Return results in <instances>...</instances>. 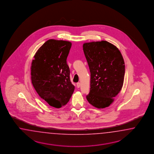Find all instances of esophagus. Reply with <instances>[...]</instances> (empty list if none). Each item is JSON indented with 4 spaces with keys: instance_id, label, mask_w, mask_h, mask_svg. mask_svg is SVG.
Returning a JSON list of instances; mask_svg holds the SVG:
<instances>
[{
    "instance_id": "obj_1",
    "label": "esophagus",
    "mask_w": 154,
    "mask_h": 154,
    "mask_svg": "<svg viewBox=\"0 0 154 154\" xmlns=\"http://www.w3.org/2000/svg\"><path fill=\"white\" fill-rule=\"evenodd\" d=\"M80 83L79 82H78V83H77V87L78 88H79V87H80Z\"/></svg>"
}]
</instances>
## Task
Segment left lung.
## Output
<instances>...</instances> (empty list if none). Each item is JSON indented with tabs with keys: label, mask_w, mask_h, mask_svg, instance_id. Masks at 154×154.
<instances>
[{
	"label": "left lung",
	"mask_w": 154,
	"mask_h": 154,
	"mask_svg": "<svg viewBox=\"0 0 154 154\" xmlns=\"http://www.w3.org/2000/svg\"><path fill=\"white\" fill-rule=\"evenodd\" d=\"M83 50L91 74L86 99L95 107H108L123 86L125 63L121 52L106 41L85 43Z\"/></svg>",
	"instance_id": "left-lung-1"
}]
</instances>
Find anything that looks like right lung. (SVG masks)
<instances>
[{
	"label": "right lung",
	"instance_id": "obj_1",
	"mask_svg": "<svg viewBox=\"0 0 154 154\" xmlns=\"http://www.w3.org/2000/svg\"><path fill=\"white\" fill-rule=\"evenodd\" d=\"M72 43L49 39L34 56L31 66L33 87L50 106L59 108L69 101L75 90L66 59Z\"/></svg>",
	"mask_w": 154,
	"mask_h": 154
}]
</instances>
